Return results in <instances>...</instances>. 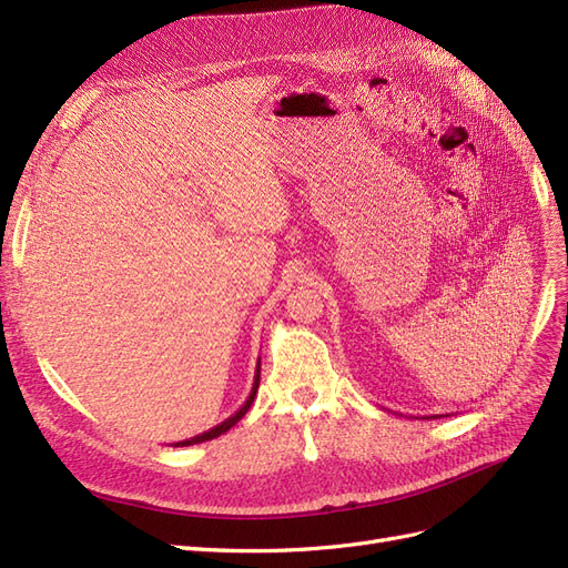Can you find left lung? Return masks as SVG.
<instances>
[{
  "mask_svg": "<svg viewBox=\"0 0 568 568\" xmlns=\"http://www.w3.org/2000/svg\"><path fill=\"white\" fill-rule=\"evenodd\" d=\"M430 418H437V414H435V416H430Z\"/></svg>",
  "mask_w": 568,
  "mask_h": 568,
  "instance_id": "8db88e82",
  "label": "left lung"
}]
</instances>
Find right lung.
<instances>
[{
  "label": "right lung",
  "mask_w": 568,
  "mask_h": 568,
  "mask_svg": "<svg viewBox=\"0 0 568 568\" xmlns=\"http://www.w3.org/2000/svg\"><path fill=\"white\" fill-rule=\"evenodd\" d=\"M257 388H260V363H257V372H255V384H252V390H250V395H247V400L243 403V407H241L236 414H231L229 418H224V422H222V424H217L215 428H210V430H205V433H201V435H194V437H189V439H182V443H175L173 447H189V445H199V443H205V439H215V437H220L222 433H226L231 426H236V424L241 422V418L245 416V412L250 409L252 400H255Z\"/></svg>",
  "instance_id": "obj_1"
}]
</instances>
